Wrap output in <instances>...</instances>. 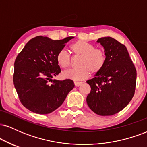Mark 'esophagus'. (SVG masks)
I'll list each match as a JSON object with an SVG mask.
<instances>
[{"label": "esophagus", "mask_w": 147, "mask_h": 147, "mask_svg": "<svg viewBox=\"0 0 147 147\" xmlns=\"http://www.w3.org/2000/svg\"><path fill=\"white\" fill-rule=\"evenodd\" d=\"M82 84V82H75V86H79Z\"/></svg>", "instance_id": "esophagus-1"}]
</instances>
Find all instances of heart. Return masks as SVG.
Segmentation results:
<instances>
[{"label":"heart","mask_w":147,"mask_h":147,"mask_svg":"<svg viewBox=\"0 0 147 147\" xmlns=\"http://www.w3.org/2000/svg\"><path fill=\"white\" fill-rule=\"evenodd\" d=\"M74 55L81 56L79 67L72 68L63 73L64 77L74 80H83L90 73L97 74L104 68L106 61V52L102 48H96L88 42L79 40L70 46ZM57 61L61 68L67 69L71 65V58L65 50H61L57 53Z\"/></svg>","instance_id":"obj_1"}]
</instances>
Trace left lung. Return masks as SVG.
I'll use <instances>...</instances> for the list:
<instances>
[{
	"mask_svg": "<svg viewBox=\"0 0 147 147\" xmlns=\"http://www.w3.org/2000/svg\"><path fill=\"white\" fill-rule=\"evenodd\" d=\"M97 42L104 47L106 61L102 70L86 82L91 88L86 102L96 114L113 115L132 99L137 72L124 44L109 36L99 38Z\"/></svg>",
	"mask_w": 147,
	"mask_h": 147,
	"instance_id": "8db88e82",
	"label": "left lung"
}]
</instances>
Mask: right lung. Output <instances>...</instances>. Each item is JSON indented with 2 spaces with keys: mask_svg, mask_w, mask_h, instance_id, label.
<instances>
[{
  "mask_svg": "<svg viewBox=\"0 0 147 147\" xmlns=\"http://www.w3.org/2000/svg\"><path fill=\"white\" fill-rule=\"evenodd\" d=\"M73 38L52 40L36 36L16 57L13 82L20 102L28 110L41 115L50 113L63 104L75 87L71 79H52L61 72L57 53Z\"/></svg>",
  "mask_w": 147,
  "mask_h": 147,
  "instance_id": "add662e5",
  "label": "right lung"
}]
</instances>
